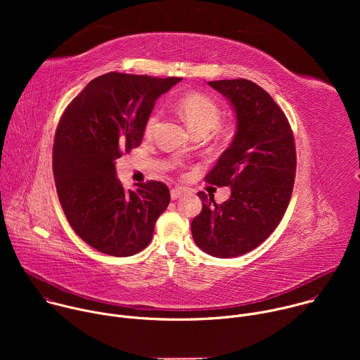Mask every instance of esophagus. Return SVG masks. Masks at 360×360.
<instances>
[{
  "label": "esophagus",
  "mask_w": 360,
  "mask_h": 360,
  "mask_svg": "<svg viewBox=\"0 0 360 360\" xmlns=\"http://www.w3.org/2000/svg\"><path fill=\"white\" fill-rule=\"evenodd\" d=\"M185 192H186V189H185V188H181V186L172 188V189H171V198L175 200V199L181 198V196H182Z\"/></svg>",
  "instance_id": "obj_1"
}]
</instances>
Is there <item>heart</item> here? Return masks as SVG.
<instances>
[{
    "instance_id": "b5f03b06",
    "label": "heart",
    "mask_w": 360,
    "mask_h": 360,
    "mask_svg": "<svg viewBox=\"0 0 360 360\" xmlns=\"http://www.w3.org/2000/svg\"><path fill=\"white\" fill-rule=\"evenodd\" d=\"M176 110L186 122V125L195 132H210L221 117V108L218 102L203 92H186L176 101ZM160 111H153L143 128L145 136H150L157 129L160 122Z\"/></svg>"
}]
</instances>
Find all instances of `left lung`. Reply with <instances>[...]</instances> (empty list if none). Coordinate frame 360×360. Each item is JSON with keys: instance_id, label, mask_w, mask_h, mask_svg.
<instances>
[{"instance_id": "8db88e82", "label": "left lung", "mask_w": 360, "mask_h": 360, "mask_svg": "<svg viewBox=\"0 0 360 360\" xmlns=\"http://www.w3.org/2000/svg\"><path fill=\"white\" fill-rule=\"evenodd\" d=\"M208 84L231 102L236 131L205 181L231 186V198L218 205L199 192L202 211L191 231L203 252L233 258L258 248L282 221L295 182V139L283 111L259 85L243 78Z\"/></svg>"}]
</instances>
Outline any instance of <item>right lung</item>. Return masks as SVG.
I'll return each mask as SVG.
<instances>
[{
    "instance_id": "1",
    "label": "right lung",
    "mask_w": 360,
    "mask_h": 360,
    "mask_svg": "<svg viewBox=\"0 0 360 360\" xmlns=\"http://www.w3.org/2000/svg\"><path fill=\"white\" fill-rule=\"evenodd\" d=\"M181 79L108 72L92 79L60 120L53 148L57 193L75 233L102 253L141 252L168 208L165 184L125 189L115 161L141 145L155 101Z\"/></svg>"
}]
</instances>
